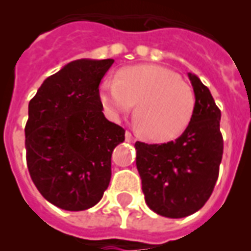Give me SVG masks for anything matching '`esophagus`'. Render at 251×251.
Returning a JSON list of instances; mask_svg holds the SVG:
<instances>
[{
    "label": "esophagus",
    "instance_id": "1",
    "mask_svg": "<svg viewBox=\"0 0 251 251\" xmlns=\"http://www.w3.org/2000/svg\"><path fill=\"white\" fill-rule=\"evenodd\" d=\"M125 138H126V141H127V142H134V141H135V137H134L133 134L130 133V131H126V133H125Z\"/></svg>",
    "mask_w": 251,
    "mask_h": 251
}]
</instances>
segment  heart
<instances>
[{
	"instance_id": "b5f03b06",
	"label": "heart",
	"mask_w": 251,
	"mask_h": 251,
	"mask_svg": "<svg viewBox=\"0 0 251 251\" xmlns=\"http://www.w3.org/2000/svg\"><path fill=\"white\" fill-rule=\"evenodd\" d=\"M100 101L113 118L127 113L137 102L138 127L157 142L182 134L195 109L191 87L175 72L157 65L129 66L118 72V78L102 80Z\"/></svg>"
}]
</instances>
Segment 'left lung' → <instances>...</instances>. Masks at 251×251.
<instances>
[{
	"mask_svg": "<svg viewBox=\"0 0 251 251\" xmlns=\"http://www.w3.org/2000/svg\"><path fill=\"white\" fill-rule=\"evenodd\" d=\"M195 95L190 124L176 141L135 143L137 168L147 206L165 218L201 210L214 191L223 157L220 109L210 90L189 73Z\"/></svg>",
	"mask_w": 251,
	"mask_h": 251,
	"instance_id": "8db88e82",
	"label": "left lung"
}]
</instances>
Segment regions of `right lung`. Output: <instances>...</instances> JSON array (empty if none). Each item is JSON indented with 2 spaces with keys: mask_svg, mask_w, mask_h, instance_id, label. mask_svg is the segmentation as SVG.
<instances>
[{
  "mask_svg": "<svg viewBox=\"0 0 251 251\" xmlns=\"http://www.w3.org/2000/svg\"><path fill=\"white\" fill-rule=\"evenodd\" d=\"M114 60H82L48 76L28 104L25 159L48 202L83 211L102 198L112 176V152L125 130L102 113L99 84Z\"/></svg>",
  "mask_w": 251,
  "mask_h": 251,
  "instance_id": "obj_1",
  "label": "right lung"
}]
</instances>
